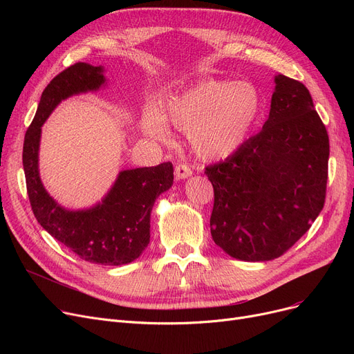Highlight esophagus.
<instances>
[{"label":"esophagus","instance_id":"34e87169","mask_svg":"<svg viewBox=\"0 0 354 354\" xmlns=\"http://www.w3.org/2000/svg\"><path fill=\"white\" fill-rule=\"evenodd\" d=\"M192 175V169L187 163H178L175 166V176L176 179H187Z\"/></svg>","mask_w":354,"mask_h":354}]
</instances>
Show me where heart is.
I'll use <instances>...</instances> for the list:
<instances>
[{
  "instance_id": "heart-1",
  "label": "heart",
  "mask_w": 354,
  "mask_h": 354,
  "mask_svg": "<svg viewBox=\"0 0 354 354\" xmlns=\"http://www.w3.org/2000/svg\"><path fill=\"white\" fill-rule=\"evenodd\" d=\"M264 99L250 82L207 80L174 96L162 115L147 110L142 119L143 132L167 140L169 123L189 132L195 152L205 159H222L245 143L263 115Z\"/></svg>"
}]
</instances>
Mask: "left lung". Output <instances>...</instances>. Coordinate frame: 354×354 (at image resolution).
<instances>
[{
    "instance_id": "1",
    "label": "left lung",
    "mask_w": 354,
    "mask_h": 354,
    "mask_svg": "<svg viewBox=\"0 0 354 354\" xmlns=\"http://www.w3.org/2000/svg\"><path fill=\"white\" fill-rule=\"evenodd\" d=\"M328 153L327 130L310 91L278 74L261 132L205 167L214 187L215 244L243 261L281 257L324 207Z\"/></svg>"
}]
</instances>
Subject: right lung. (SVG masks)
<instances>
[{"instance_id":"obj_1","label":"right lung","mask_w":354,"mask_h":354,"mask_svg":"<svg viewBox=\"0 0 354 354\" xmlns=\"http://www.w3.org/2000/svg\"><path fill=\"white\" fill-rule=\"evenodd\" d=\"M104 83L103 67L87 63L67 67L48 83L27 129L23 166L34 216L51 236L84 261L123 266L139 258L149 244L153 203L174 183L172 163L122 171L103 201L82 211L60 207L44 189L39 174L41 126L51 111L62 100L99 90Z\"/></svg>"}]
</instances>
